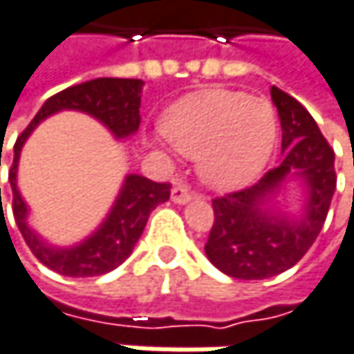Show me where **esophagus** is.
Instances as JSON below:
<instances>
[{"label": "esophagus", "instance_id": "1", "mask_svg": "<svg viewBox=\"0 0 354 354\" xmlns=\"http://www.w3.org/2000/svg\"><path fill=\"white\" fill-rule=\"evenodd\" d=\"M171 199H173L175 203L183 205V203H189V201L194 199V194H192L185 185H175V187L171 189Z\"/></svg>", "mask_w": 354, "mask_h": 354}]
</instances>
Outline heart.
<instances>
[{
    "label": "heart",
    "instance_id": "obj_1",
    "mask_svg": "<svg viewBox=\"0 0 354 354\" xmlns=\"http://www.w3.org/2000/svg\"><path fill=\"white\" fill-rule=\"evenodd\" d=\"M160 132L181 155L198 160L199 179L218 192L252 183L275 151V108L243 91L205 89L181 97L160 118Z\"/></svg>",
    "mask_w": 354,
    "mask_h": 354
}]
</instances>
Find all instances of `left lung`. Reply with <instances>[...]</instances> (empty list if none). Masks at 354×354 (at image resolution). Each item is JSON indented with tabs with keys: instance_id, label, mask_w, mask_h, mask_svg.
<instances>
[{
	"instance_id": "left-lung-1",
	"label": "left lung",
	"mask_w": 354,
	"mask_h": 354,
	"mask_svg": "<svg viewBox=\"0 0 354 354\" xmlns=\"http://www.w3.org/2000/svg\"><path fill=\"white\" fill-rule=\"evenodd\" d=\"M271 100L283 132L281 165L252 187L212 201L216 218L205 254L234 279H267L291 269L318 239L336 189L334 151L310 111L275 85ZM291 180L304 192L297 212L277 201Z\"/></svg>"
}]
</instances>
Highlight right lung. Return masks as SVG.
Returning <instances> with one entry per match:
<instances>
[{"mask_svg":"<svg viewBox=\"0 0 354 354\" xmlns=\"http://www.w3.org/2000/svg\"><path fill=\"white\" fill-rule=\"evenodd\" d=\"M145 81L140 79H118L100 77L73 85L53 95L28 124V128L16 140L14 165L10 169V185L14 194V218L22 232L24 241L36 259L48 269L66 277H95L110 273L122 265L138 243L151 212L158 203H165L171 196L169 183H155L142 175H126L120 194L111 203L108 216L102 224L85 236L81 243L71 246H57L36 232L30 222V207L18 189V162L24 145L30 134L53 113L73 110L83 111L102 122L115 140H128L138 132L140 126V95ZM1 158V156H0ZM1 192V189H0Z\"/></svg>","mask_w":354,"mask_h":354,"instance_id":"1","label":"right lung"}]
</instances>
